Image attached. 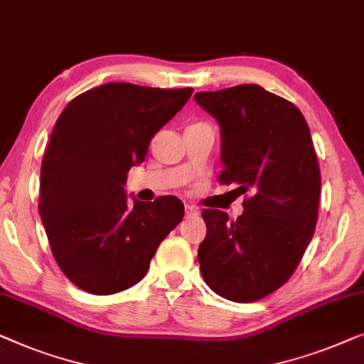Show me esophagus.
Here are the masks:
<instances>
[{
    "instance_id": "esophagus-1",
    "label": "esophagus",
    "mask_w": 364,
    "mask_h": 364,
    "mask_svg": "<svg viewBox=\"0 0 364 364\" xmlns=\"http://www.w3.org/2000/svg\"><path fill=\"white\" fill-rule=\"evenodd\" d=\"M184 209H186V218L198 216V209L194 208V206H189V204H186V206H184Z\"/></svg>"
}]
</instances>
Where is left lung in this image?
I'll use <instances>...</instances> for the list:
<instances>
[{
  "instance_id": "8db88e82",
  "label": "left lung",
  "mask_w": 364,
  "mask_h": 364,
  "mask_svg": "<svg viewBox=\"0 0 364 364\" xmlns=\"http://www.w3.org/2000/svg\"><path fill=\"white\" fill-rule=\"evenodd\" d=\"M194 100L221 125L224 170L244 213L204 209L198 249L204 282L224 299L249 304L280 289L299 267L318 218L321 176L301 112L255 84L198 92Z\"/></svg>"
}]
</instances>
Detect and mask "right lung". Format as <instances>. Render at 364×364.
<instances>
[{
    "instance_id": "right-lung-1",
    "label": "right lung",
    "mask_w": 364,
    "mask_h": 364,
    "mask_svg": "<svg viewBox=\"0 0 364 364\" xmlns=\"http://www.w3.org/2000/svg\"><path fill=\"white\" fill-rule=\"evenodd\" d=\"M191 94V87L110 82L77 95L59 115L41 166L39 214L55 262L79 289L112 295L140 282L181 223L180 199H135L132 208L124 184Z\"/></svg>"
}]
</instances>
